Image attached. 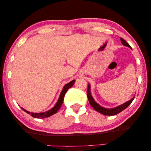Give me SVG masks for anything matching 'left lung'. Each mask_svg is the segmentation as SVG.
I'll list each match as a JSON object with an SVG mask.
<instances>
[{
	"label": "left lung",
	"mask_w": 151,
	"mask_h": 151,
	"mask_svg": "<svg viewBox=\"0 0 151 151\" xmlns=\"http://www.w3.org/2000/svg\"><path fill=\"white\" fill-rule=\"evenodd\" d=\"M121 41L122 44H123V45L129 47V48H130V49H132V47L130 46V45L128 43H127V41H125L124 39H123V38L121 37ZM87 96H88V99L89 100V103H90L91 106L93 108L94 110H95L99 112V113H101L104 115H117L119 113H120L121 111L124 110L125 108H127L128 106H129L131 104V102L133 101L134 99V97H133L132 99H130L129 101H127V102H125V103H124L123 104L118 106L115 107L114 108L108 109V108H105L104 107L101 106L100 105L97 104V102L94 101L93 98L92 97V96L91 95L90 85L89 84H88V86Z\"/></svg>",
	"instance_id": "obj_1"
}]
</instances>
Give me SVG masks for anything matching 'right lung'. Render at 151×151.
<instances>
[{
    "label": "right lung",
    "mask_w": 151,
    "mask_h": 151,
    "mask_svg": "<svg viewBox=\"0 0 151 151\" xmlns=\"http://www.w3.org/2000/svg\"><path fill=\"white\" fill-rule=\"evenodd\" d=\"M75 80H73V81H70L68 84H65L64 86V87L62 89V92H61L60 95V97L58 99V101L56 102V105L54 106V108H52V109H50V110L49 111H45V112H41V113H32V112H29L27 110H24L23 108H22V110H23L25 112H27V114H30L31 116H32L34 118H45V117H50L51 115H52L53 114L57 113V111H58V110H60V108H61V106L63 104V99H64V96H65L66 92L68 90V89H69L70 88H71L72 86H73L74 83H75Z\"/></svg>",
    "instance_id": "right-lung-1"
}]
</instances>
